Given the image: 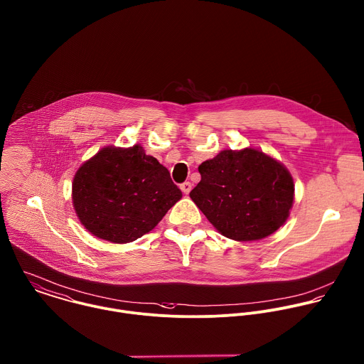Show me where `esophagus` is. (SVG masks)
I'll return each mask as SVG.
<instances>
[{
	"label": "esophagus",
	"instance_id": "esophagus-1",
	"mask_svg": "<svg viewBox=\"0 0 364 364\" xmlns=\"http://www.w3.org/2000/svg\"><path fill=\"white\" fill-rule=\"evenodd\" d=\"M180 188H181V191H183L184 194H188V193L191 191V183H190V181H184V183L180 186Z\"/></svg>",
	"mask_w": 364,
	"mask_h": 364
}]
</instances>
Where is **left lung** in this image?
Instances as JSON below:
<instances>
[{"label":"left lung","instance_id":"left-lung-1","mask_svg":"<svg viewBox=\"0 0 364 364\" xmlns=\"http://www.w3.org/2000/svg\"><path fill=\"white\" fill-rule=\"evenodd\" d=\"M201 181L190 197L220 235L260 240L280 229L294 203L287 167L253 147L226 149L198 166Z\"/></svg>","mask_w":364,"mask_h":364}]
</instances>
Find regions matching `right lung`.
<instances>
[{
    "instance_id": "add662e5",
    "label": "right lung",
    "mask_w": 364,
    "mask_h": 364,
    "mask_svg": "<svg viewBox=\"0 0 364 364\" xmlns=\"http://www.w3.org/2000/svg\"><path fill=\"white\" fill-rule=\"evenodd\" d=\"M181 197L168 170L141 145L102 147L78 167L72 187L81 225L112 243L142 237Z\"/></svg>"
}]
</instances>
